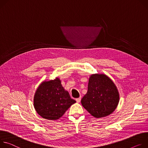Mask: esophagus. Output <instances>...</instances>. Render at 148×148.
Listing matches in <instances>:
<instances>
[{
  "label": "esophagus",
  "instance_id": "obj_1",
  "mask_svg": "<svg viewBox=\"0 0 148 148\" xmlns=\"http://www.w3.org/2000/svg\"><path fill=\"white\" fill-rule=\"evenodd\" d=\"M80 100H81V97H78V98H76V102H78V103L80 102Z\"/></svg>",
  "mask_w": 148,
  "mask_h": 148
}]
</instances>
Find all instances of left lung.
Wrapping results in <instances>:
<instances>
[{
    "instance_id": "1",
    "label": "left lung",
    "mask_w": 148,
    "mask_h": 148,
    "mask_svg": "<svg viewBox=\"0 0 148 148\" xmlns=\"http://www.w3.org/2000/svg\"><path fill=\"white\" fill-rule=\"evenodd\" d=\"M119 96L113 82L105 75H92L88 90L81 100L82 106L95 118L106 116L118 106Z\"/></svg>"
}]
</instances>
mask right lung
<instances>
[{"instance_id":"add662e5","label":"right lung","mask_w":148,"mask_h":148,"mask_svg":"<svg viewBox=\"0 0 148 148\" xmlns=\"http://www.w3.org/2000/svg\"><path fill=\"white\" fill-rule=\"evenodd\" d=\"M76 101L65 91L59 79L43 82L38 88L34 97V106L42 118L56 120Z\"/></svg>"}]
</instances>
